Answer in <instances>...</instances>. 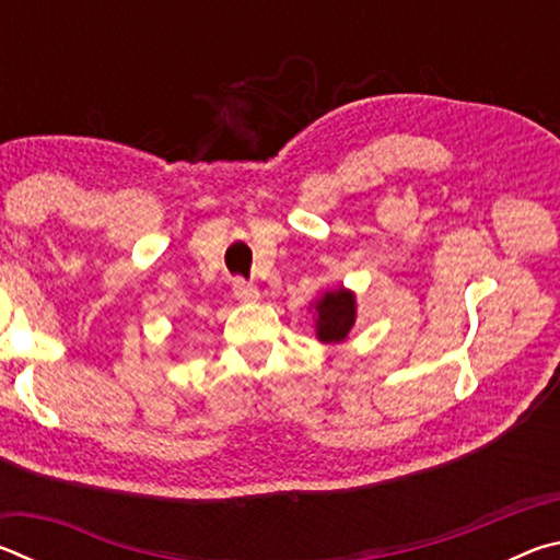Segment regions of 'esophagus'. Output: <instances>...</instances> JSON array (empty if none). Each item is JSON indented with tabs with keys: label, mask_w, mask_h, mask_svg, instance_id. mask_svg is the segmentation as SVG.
I'll return each instance as SVG.
<instances>
[{
	"label": "esophagus",
	"mask_w": 560,
	"mask_h": 560,
	"mask_svg": "<svg viewBox=\"0 0 560 560\" xmlns=\"http://www.w3.org/2000/svg\"><path fill=\"white\" fill-rule=\"evenodd\" d=\"M232 289H234V296L240 299L242 303H254V301H259V289H257V287H252V283L242 281V279H236Z\"/></svg>",
	"instance_id": "34e87169"
}]
</instances>
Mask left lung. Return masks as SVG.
I'll return each mask as SVG.
<instances>
[{
	"label": "left lung",
	"mask_w": 560,
	"mask_h": 560,
	"mask_svg": "<svg viewBox=\"0 0 560 560\" xmlns=\"http://www.w3.org/2000/svg\"><path fill=\"white\" fill-rule=\"evenodd\" d=\"M308 311L314 314L316 338L320 343L334 346V343H343L350 334V328L355 326L358 301H355V293L350 289L336 287L320 293V296L311 303Z\"/></svg>",
	"instance_id": "obj_1"
}]
</instances>
